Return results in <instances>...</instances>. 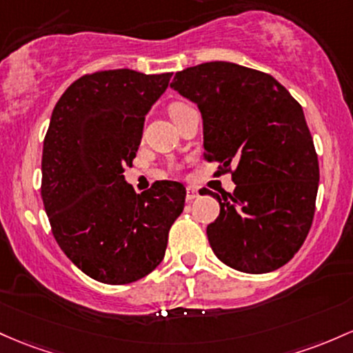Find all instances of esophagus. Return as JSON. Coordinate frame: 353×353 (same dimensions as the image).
Listing matches in <instances>:
<instances>
[{
	"label": "esophagus",
	"instance_id": "34e87169",
	"mask_svg": "<svg viewBox=\"0 0 353 353\" xmlns=\"http://www.w3.org/2000/svg\"><path fill=\"white\" fill-rule=\"evenodd\" d=\"M196 197H199V192H197V189H194V188L185 189V201H188V203L194 201Z\"/></svg>",
	"mask_w": 353,
	"mask_h": 353
}]
</instances>
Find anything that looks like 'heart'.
Wrapping results in <instances>:
<instances>
[{"label": "heart", "mask_w": 353, "mask_h": 353, "mask_svg": "<svg viewBox=\"0 0 353 353\" xmlns=\"http://www.w3.org/2000/svg\"><path fill=\"white\" fill-rule=\"evenodd\" d=\"M185 105V103H181V102H176V103H172V105L169 107V114H170V117H174V115L177 114V112L181 110V108H183Z\"/></svg>", "instance_id": "1"}]
</instances>
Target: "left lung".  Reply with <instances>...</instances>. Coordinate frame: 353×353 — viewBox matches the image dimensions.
I'll return each mask as SVG.
<instances>
[{
  "label": "left lung",
  "instance_id": "1",
  "mask_svg": "<svg viewBox=\"0 0 353 353\" xmlns=\"http://www.w3.org/2000/svg\"><path fill=\"white\" fill-rule=\"evenodd\" d=\"M170 87L199 108L204 157L236 183L233 194H211L221 208L206 231L214 254L251 274L286 265L312 228L320 179L303 108L268 73L230 61L177 72Z\"/></svg>",
  "mask_w": 353,
  "mask_h": 353
}]
</instances>
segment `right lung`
Returning a JSON list of instances; mask_svg holds the SVG:
<instances>
[{"label":"right lung","mask_w":353,"mask_h":353,"mask_svg":"<svg viewBox=\"0 0 353 353\" xmlns=\"http://www.w3.org/2000/svg\"><path fill=\"white\" fill-rule=\"evenodd\" d=\"M172 73L129 68L80 77L53 108L43 141L41 199L70 261L100 283L125 285L156 270L185 188L157 181L135 194L123 169L141 145L147 112Z\"/></svg>","instance_id":"obj_1"}]
</instances>
